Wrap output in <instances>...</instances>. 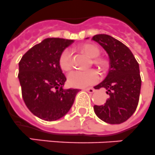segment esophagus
<instances>
[{
    "label": "esophagus",
    "mask_w": 155,
    "mask_h": 155,
    "mask_svg": "<svg viewBox=\"0 0 155 155\" xmlns=\"http://www.w3.org/2000/svg\"><path fill=\"white\" fill-rule=\"evenodd\" d=\"M84 91L89 92V93H94V92L95 91V90L94 89V88H84Z\"/></svg>",
    "instance_id": "obj_1"
}]
</instances>
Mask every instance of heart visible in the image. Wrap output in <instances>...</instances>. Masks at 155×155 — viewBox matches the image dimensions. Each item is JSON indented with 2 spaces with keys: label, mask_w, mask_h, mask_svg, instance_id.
Returning a JSON list of instances; mask_svg holds the SVG:
<instances>
[{
  "label": "heart",
  "mask_w": 155,
  "mask_h": 155,
  "mask_svg": "<svg viewBox=\"0 0 155 155\" xmlns=\"http://www.w3.org/2000/svg\"><path fill=\"white\" fill-rule=\"evenodd\" d=\"M80 50L90 58H93L92 62L102 69L105 70L109 66L108 60L98 57L100 49L92 43H85L80 45ZM59 64L64 71H69L72 68V53L71 49H65L61 52L59 57ZM70 85L75 87H85L99 81L100 74L96 69H89L87 71H73L68 76Z\"/></svg>",
  "instance_id": "1"
}]
</instances>
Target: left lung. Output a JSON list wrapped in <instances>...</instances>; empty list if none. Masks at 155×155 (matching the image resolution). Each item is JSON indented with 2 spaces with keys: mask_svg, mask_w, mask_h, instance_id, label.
<instances>
[{
  "mask_svg": "<svg viewBox=\"0 0 155 155\" xmlns=\"http://www.w3.org/2000/svg\"><path fill=\"white\" fill-rule=\"evenodd\" d=\"M92 40L102 45L110 58V71L95 89L105 88L109 95L102 106H94L97 117L108 124H121L132 117L140 99V66L129 49L114 38L97 35Z\"/></svg>",
  "mask_w": 155,
  "mask_h": 155,
  "instance_id": "left-lung-1",
  "label": "left lung"
}]
</instances>
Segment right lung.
I'll return each instance as SVG.
<instances>
[{"mask_svg":"<svg viewBox=\"0 0 155 155\" xmlns=\"http://www.w3.org/2000/svg\"><path fill=\"white\" fill-rule=\"evenodd\" d=\"M74 40L49 38L34 45L19 63L22 96L28 110L47 121L56 120L69 111L78 89H64L65 75L59 57Z\"/></svg>","mask_w":155,"mask_h":155,"instance_id":"right-lung-1","label":"right lung"}]
</instances>
